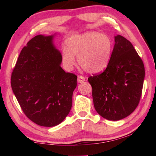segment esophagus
<instances>
[{
	"instance_id": "esophagus-1",
	"label": "esophagus",
	"mask_w": 156,
	"mask_h": 156,
	"mask_svg": "<svg viewBox=\"0 0 156 156\" xmlns=\"http://www.w3.org/2000/svg\"><path fill=\"white\" fill-rule=\"evenodd\" d=\"M85 81V78L82 76H78V82L79 83H81V82Z\"/></svg>"
}]
</instances>
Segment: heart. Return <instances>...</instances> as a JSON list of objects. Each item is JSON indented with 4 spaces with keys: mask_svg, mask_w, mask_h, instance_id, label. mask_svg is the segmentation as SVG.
<instances>
[{
    "mask_svg": "<svg viewBox=\"0 0 156 156\" xmlns=\"http://www.w3.org/2000/svg\"><path fill=\"white\" fill-rule=\"evenodd\" d=\"M67 48L62 51V61L67 70H72L76 65L74 56L85 71L98 74L107 68L111 61L113 42L106 34L89 31L72 35L66 41Z\"/></svg>",
    "mask_w": 156,
    "mask_h": 156,
    "instance_id": "b5f03b06",
    "label": "heart"
}]
</instances>
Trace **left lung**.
<instances>
[{"label": "left lung", "instance_id": "obj_1", "mask_svg": "<svg viewBox=\"0 0 156 156\" xmlns=\"http://www.w3.org/2000/svg\"><path fill=\"white\" fill-rule=\"evenodd\" d=\"M115 42L107 68L88 78L96 111L110 121L121 120L135 110L145 78L144 62L131 43L119 35Z\"/></svg>", "mask_w": 156, "mask_h": 156}]
</instances>
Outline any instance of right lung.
Listing matches in <instances>:
<instances>
[{
    "label": "right lung",
    "mask_w": 156,
    "mask_h": 156,
    "mask_svg": "<svg viewBox=\"0 0 156 156\" xmlns=\"http://www.w3.org/2000/svg\"><path fill=\"white\" fill-rule=\"evenodd\" d=\"M54 35H39L22 49L11 84L23 112L35 123L54 127L64 120L72 105L77 76L62 68V54Z\"/></svg>",
    "instance_id": "right-lung-1"
}]
</instances>
